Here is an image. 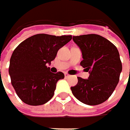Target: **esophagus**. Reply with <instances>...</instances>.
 I'll use <instances>...</instances> for the list:
<instances>
[{
  "mask_svg": "<svg viewBox=\"0 0 130 130\" xmlns=\"http://www.w3.org/2000/svg\"><path fill=\"white\" fill-rule=\"evenodd\" d=\"M65 77H70V75L68 73H65Z\"/></svg>",
  "mask_w": 130,
  "mask_h": 130,
  "instance_id": "34e87169",
  "label": "esophagus"
}]
</instances>
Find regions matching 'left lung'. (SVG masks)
Instances as JSON below:
<instances>
[{"instance_id":"8db88e82","label":"left lung","mask_w":130,"mask_h":130,"mask_svg":"<svg viewBox=\"0 0 130 130\" xmlns=\"http://www.w3.org/2000/svg\"><path fill=\"white\" fill-rule=\"evenodd\" d=\"M73 40L82 52L80 65L90 76L88 79L78 77L77 85L71 87V92L86 105L103 103L115 90L122 71L117 47L108 40L95 34L73 36Z\"/></svg>"}]
</instances>
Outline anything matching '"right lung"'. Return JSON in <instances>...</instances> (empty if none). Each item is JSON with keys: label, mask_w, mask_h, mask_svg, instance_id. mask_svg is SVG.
<instances>
[{"label": "right lung", "mask_w": 130, "mask_h": 130, "mask_svg": "<svg viewBox=\"0 0 130 130\" xmlns=\"http://www.w3.org/2000/svg\"><path fill=\"white\" fill-rule=\"evenodd\" d=\"M71 35H33L22 41L13 51L10 61L11 84L19 99L29 105H41L50 101L56 83L65 75L54 74L46 64L54 60L58 50L68 43Z\"/></svg>", "instance_id": "1"}]
</instances>
